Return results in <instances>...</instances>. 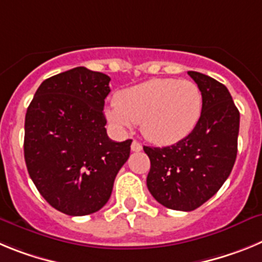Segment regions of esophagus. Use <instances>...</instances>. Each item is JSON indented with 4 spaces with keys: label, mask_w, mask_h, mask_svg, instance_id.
<instances>
[{
    "label": "esophagus",
    "mask_w": 262,
    "mask_h": 262,
    "mask_svg": "<svg viewBox=\"0 0 262 262\" xmlns=\"http://www.w3.org/2000/svg\"><path fill=\"white\" fill-rule=\"evenodd\" d=\"M142 144L139 142H136V140H134L133 143H131V151L133 152H140L142 151Z\"/></svg>",
    "instance_id": "34e87169"
}]
</instances>
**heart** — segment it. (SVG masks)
Masks as SVG:
<instances>
[{"instance_id": "1", "label": "heart", "mask_w": 262, "mask_h": 262, "mask_svg": "<svg viewBox=\"0 0 262 262\" xmlns=\"http://www.w3.org/2000/svg\"><path fill=\"white\" fill-rule=\"evenodd\" d=\"M202 106V92L193 81L152 78L120 90L106 115L122 129L139 123L148 142L168 145L195 128Z\"/></svg>"}]
</instances>
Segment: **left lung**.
<instances>
[{
    "label": "left lung",
    "instance_id": "8db88e82",
    "mask_svg": "<svg viewBox=\"0 0 262 262\" xmlns=\"http://www.w3.org/2000/svg\"><path fill=\"white\" fill-rule=\"evenodd\" d=\"M202 92V114L186 138L169 147H143L151 160L147 186L155 200L193 211L222 187L237 155L240 113L230 92L210 76L189 71Z\"/></svg>",
    "mask_w": 262,
    "mask_h": 262
}]
</instances>
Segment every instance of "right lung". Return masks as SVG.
Instances as JSON below:
<instances>
[{"mask_svg": "<svg viewBox=\"0 0 262 262\" xmlns=\"http://www.w3.org/2000/svg\"><path fill=\"white\" fill-rule=\"evenodd\" d=\"M110 77L85 67L47 78L25 119V161L41 196L71 216L107 203L131 139L113 142L103 115Z\"/></svg>", "mask_w": 262, "mask_h": 262, "instance_id": "obj_1", "label": "right lung"}]
</instances>
